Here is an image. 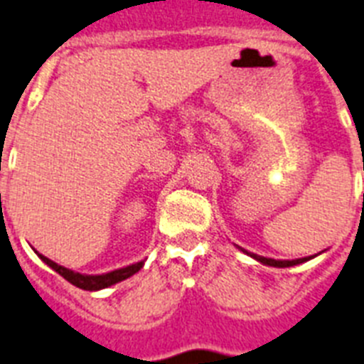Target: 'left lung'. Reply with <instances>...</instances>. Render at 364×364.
Returning a JSON list of instances; mask_svg holds the SVG:
<instances>
[{"instance_id":"obj_1","label":"left lung","mask_w":364,"mask_h":364,"mask_svg":"<svg viewBox=\"0 0 364 364\" xmlns=\"http://www.w3.org/2000/svg\"><path fill=\"white\" fill-rule=\"evenodd\" d=\"M251 257L257 258L258 262L268 264V266H275V268H290V266L301 264L311 258V257H307V258H297V260H275V258H264V257H258V255H251Z\"/></svg>"}]
</instances>
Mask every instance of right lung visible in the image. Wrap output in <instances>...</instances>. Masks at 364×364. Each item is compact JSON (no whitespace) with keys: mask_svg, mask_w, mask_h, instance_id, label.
<instances>
[{"mask_svg":"<svg viewBox=\"0 0 364 364\" xmlns=\"http://www.w3.org/2000/svg\"><path fill=\"white\" fill-rule=\"evenodd\" d=\"M41 258L44 260V262L50 266L52 269H55L61 277H65L70 284H74V287L81 288V290H100V288H107L111 287V284L115 283H121V281H124V279L132 277L134 273L139 272L141 268H143V264L145 262H137V264H132V266H128V268H122V269H115V272H109V273H104V275H81V273H74L72 269H67L63 268V266H59V264H55L53 260H50V258L42 257Z\"/></svg>","mask_w":364,"mask_h":364,"instance_id":"obj_1","label":"right lung"}]
</instances>
